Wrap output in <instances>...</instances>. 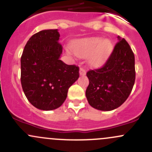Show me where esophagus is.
I'll return each mask as SVG.
<instances>
[{
    "label": "esophagus",
    "instance_id": "esophagus-1",
    "mask_svg": "<svg viewBox=\"0 0 152 152\" xmlns=\"http://www.w3.org/2000/svg\"><path fill=\"white\" fill-rule=\"evenodd\" d=\"M85 73H86L85 69L84 68V67H80V69H79V74H80L81 76H84V75H85Z\"/></svg>",
    "mask_w": 152,
    "mask_h": 152
}]
</instances>
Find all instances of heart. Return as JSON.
I'll use <instances>...</instances> for the list:
<instances>
[{
  "label": "heart",
  "mask_w": 152,
  "mask_h": 152,
  "mask_svg": "<svg viewBox=\"0 0 152 152\" xmlns=\"http://www.w3.org/2000/svg\"><path fill=\"white\" fill-rule=\"evenodd\" d=\"M112 49L111 42L109 40L102 41L101 38L92 37L79 40L73 47V50L76 56L85 57L94 53L90 56V63L96 65L102 63L110 54Z\"/></svg>",
  "instance_id": "b5f03b06"
}]
</instances>
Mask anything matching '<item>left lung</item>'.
Listing matches in <instances>:
<instances>
[{"mask_svg":"<svg viewBox=\"0 0 152 152\" xmlns=\"http://www.w3.org/2000/svg\"><path fill=\"white\" fill-rule=\"evenodd\" d=\"M118 42L104 65L87 71L86 90L88 103L93 108L110 111L123 104L135 81L134 55L125 39Z\"/></svg>","mask_w":152,"mask_h":152,"instance_id":"1","label":"left lung"}]
</instances>
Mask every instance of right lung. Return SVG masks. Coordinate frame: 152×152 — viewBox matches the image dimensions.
Segmentation results:
<instances>
[{
  "mask_svg": "<svg viewBox=\"0 0 152 152\" xmlns=\"http://www.w3.org/2000/svg\"><path fill=\"white\" fill-rule=\"evenodd\" d=\"M57 29L42 30L28 39L21 56V85L34 107L53 110L60 107L79 77V67L59 59L62 46Z\"/></svg>",
  "mask_w": 152,
  "mask_h": 152,
  "instance_id": "right-lung-1",
  "label": "right lung"
}]
</instances>
